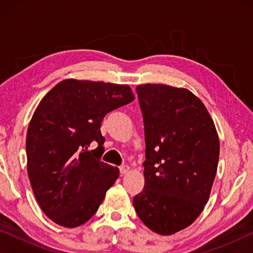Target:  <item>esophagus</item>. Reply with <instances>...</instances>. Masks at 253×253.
<instances>
[{
	"mask_svg": "<svg viewBox=\"0 0 253 253\" xmlns=\"http://www.w3.org/2000/svg\"><path fill=\"white\" fill-rule=\"evenodd\" d=\"M119 169H121V173L122 174H126L130 170V168L128 165H122L121 168H119Z\"/></svg>",
	"mask_w": 253,
	"mask_h": 253,
	"instance_id": "34e87169",
	"label": "esophagus"
}]
</instances>
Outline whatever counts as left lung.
I'll return each instance as SVG.
<instances>
[{"label":"left lung","instance_id":"obj_1","mask_svg":"<svg viewBox=\"0 0 253 253\" xmlns=\"http://www.w3.org/2000/svg\"><path fill=\"white\" fill-rule=\"evenodd\" d=\"M144 119L145 185L134 204L154 232L187 228L207 204L216 175L219 136L208 109L184 88L137 85Z\"/></svg>","mask_w":253,"mask_h":253}]
</instances>
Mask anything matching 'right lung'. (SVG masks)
Listing matches in <instances>:
<instances>
[{
	"instance_id": "right-lung-1",
	"label": "right lung",
	"mask_w": 253,
	"mask_h": 253,
	"mask_svg": "<svg viewBox=\"0 0 253 253\" xmlns=\"http://www.w3.org/2000/svg\"><path fill=\"white\" fill-rule=\"evenodd\" d=\"M134 98L127 84L67 79L37 107L27 132L28 175L41 210L54 223H85L116 182L118 168L100 161L101 122ZM92 141L98 147L89 152Z\"/></svg>"
}]
</instances>
